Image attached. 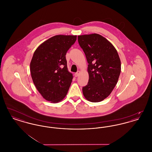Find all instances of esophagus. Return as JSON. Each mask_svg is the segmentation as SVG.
I'll return each mask as SVG.
<instances>
[{
	"label": "esophagus",
	"mask_w": 152,
	"mask_h": 152,
	"mask_svg": "<svg viewBox=\"0 0 152 152\" xmlns=\"http://www.w3.org/2000/svg\"><path fill=\"white\" fill-rule=\"evenodd\" d=\"M80 73V71H77V72L75 74V77H77V76H79Z\"/></svg>",
	"instance_id": "obj_1"
}]
</instances>
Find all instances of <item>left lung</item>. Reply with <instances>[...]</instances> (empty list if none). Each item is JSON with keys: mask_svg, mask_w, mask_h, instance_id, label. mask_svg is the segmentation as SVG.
Instances as JSON below:
<instances>
[{"mask_svg": "<svg viewBox=\"0 0 152 152\" xmlns=\"http://www.w3.org/2000/svg\"><path fill=\"white\" fill-rule=\"evenodd\" d=\"M78 42L88 63L89 80L83 87V93L87 100L100 102L117 83L121 72L118 54L107 39L97 34L78 36Z\"/></svg>", "mask_w": 152, "mask_h": 152, "instance_id": "1", "label": "left lung"}]
</instances>
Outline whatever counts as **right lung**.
<instances>
[{
  "label": "right lung",
  "instance_id": "1",
  "mask_svg": "<svg viewBox=\"0 0 152 152\" xmlns=\"http://www.w3.org/2000/svg\"><path fill=\"white\" fill-rule=\"evenodd\" d=\"M76 35H56L41 44L35 51L30 71L36 89L47 101L58 102L66 95L72 81L65 55Z\"/></svg>",
  "mask_w": 152,
  "mask_h": 152
}]
</instances>
